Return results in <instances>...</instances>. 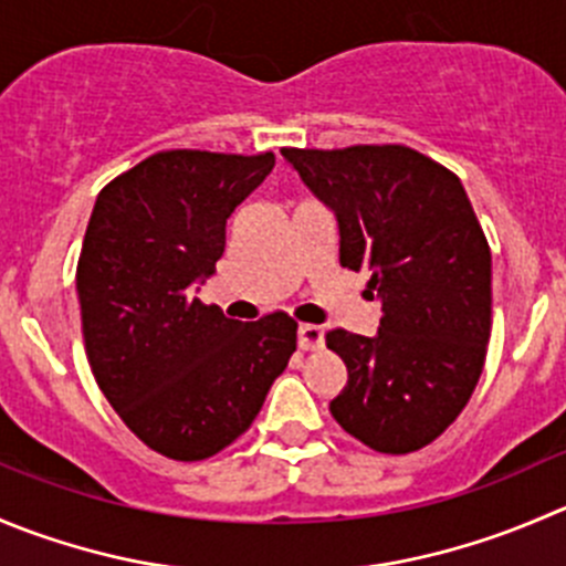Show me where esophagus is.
Instances as JSON below:
<instances>
[{
    "instance_id": "1",
    "label": "esophagus",
    "mask_w": 566,
    "mask_h": 566,
    "mask_svg": "<svg viewBox=\"0 0 566 566\" xmlns=\"http://www.w3.org/2000/svg\"><path fill=\"white\" fill-rule=\"evenodd\" d=\"M298 348L301 350L323 348V326H315V323H301V326H298Z\"/></svg>"
}]
</instances>
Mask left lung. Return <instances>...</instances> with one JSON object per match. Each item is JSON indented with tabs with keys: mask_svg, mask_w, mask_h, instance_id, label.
I'll list each match as a JSON object with an SVG mask.
<instances>
[{
	"mask_svg": "<svg viewBox=\"0 0 566 566\" xmlns=\"http://www.w3.org/2000/svg\"><path fill=\"white\" fill-rule=\"evenodd\" d=\"M339 223V265L367 271L376 337L332 328L348 381L334 420L378 453L420 451L462 415L492 332V251L453 171L400 144L282 149Z\"/></svg>",
	"mask_w": 566,
	"mask_h": 566,
	"instance_id": "1",
	"label": "left lung"
}]
</instances>
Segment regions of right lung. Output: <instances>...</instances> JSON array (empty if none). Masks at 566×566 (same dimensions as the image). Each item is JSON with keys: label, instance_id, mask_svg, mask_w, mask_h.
I'll list each match as a JSON object with an SVG mask.
<instances>
[{"label": "right lung", "instance_id": "1", "mask_svg": "<svg viewBox=\"0 0 566 566\" xmlns=\"http://www.w3.org/2000/svg\"><path fill=\"white\" fill-rule=\"evenodd\" d=\"M276 155L168 149L98 193L76 262L93 378L126 429L174 462L232 446L295 350L298 323H238L193 295L227 249V218Z\"/></svg>", "mask_w": 566, "mask_h": 566}]
</instances>
